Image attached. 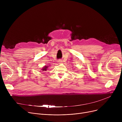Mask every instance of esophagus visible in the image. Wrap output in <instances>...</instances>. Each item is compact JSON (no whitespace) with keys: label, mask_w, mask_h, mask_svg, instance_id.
Masks as SVG:
<instances>
[{"label":"esophagus","mask_w":122,"mask_h":122,"mask_svg":"<svg viewBox=\"0 0 122 122\" xmlns=\"http://www.w3.org/2000/svg\"><path fill=\"white\" fill-rule=\"evenodd\" d=\"M58 62H59V63H62V60H59L58 61Z\"/></svg>","instance_id":"1"}]
</instances>
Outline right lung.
<instances>
[{
	"instance_id": "add662e5",
	"label": "right lung",
	"mask_w": 122,
	"mask_h": 122,
	"mask_svg": "<svg viewBox=\"0 0 122 122\" xmlns=\"http://www.w3.org/2000/svg\"><path fill=\"white\" fill-rule=\"evenodd\" d=\"M48 66H44L41 69V70H42V71H47V70H48Z\"/></svg>"
}]
</instances>
